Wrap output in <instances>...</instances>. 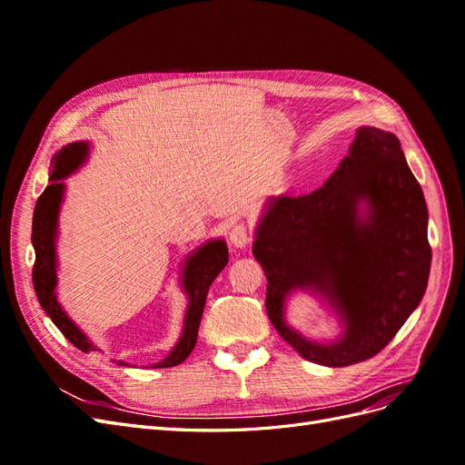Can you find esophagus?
Listing matches in <instances>:
<instances>
[{
    "label": "esophagus",
    "mask_w": 465,
    "mask_h": 465,
    "mask_svg": "<svg viewBox=\"0 0 465 465\" xmlns=\"http://www.w3.org/2000/svg\"><path fill=\"white\" fill-rule=\"evenodd\" d=\"M229 241H231V246H234V248H244L246 244H250V231L244 223L232 224Z\"/></svg>",
    "instance_id": "34e87169"
}]
</instances>
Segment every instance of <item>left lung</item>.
<instances>
[{
    "label": "left lung",
    "mask_w": 465,
    "mask_h": 465,
    "mask_svg": "<svg viewBox=\"0 0 465 465\" xmlns=\"http://www.w3.org/2000/svg\"><path fill=\"white\" fill-rule=\"evenodd\" d=\"M429 211L400 139L371 125L322 188L270 200L258 223L254 258L267 277L265 311L279 335L306 361L347 367L380 353L427 291ZM294 288L323 293L346 330L316 344L286 326Z\"/></svg>",
    "instance_id": "obj_1"
}]
</instances>
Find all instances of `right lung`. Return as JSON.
<instances>
[{
    "mask_svg": "<svg viewBox=\"0 0 465 465\" xmlns=\"http://www.w3.org/2000/svg\"><path fill=\"white\" fill-rule=\"evenodd\" d=\"M89 143L87 142H75L65 145L60 153H55L52 163V174L50 184L36 202L35 215H33V246H35V267H33V285L36 291L38 302L52 322L69 341H72L83 353H89L96 347L87 340L75 323L72 322L64 308L58 302V294H55V283H58V275H55V229H58V213L60 203L64 200V182L62 178L75 173L77 168L87 161ZM229 262V250L224 241H209L200 246L186 258L184 267H182V287L188 294V308L184 318V330L174 349L168 353L161 362H154L153 369H168L176 367V364L184 362L192 349L198 341V330L203 314V306L207 299V291L213 283L215 277L223 272V267ZM118 364H128L118 361Z\"/></svg>",
    "mask_w": 465,
    "mask_h": 465,
    "instance_id": "obj_1",
    "label": "right lung"
}]
</instances>
